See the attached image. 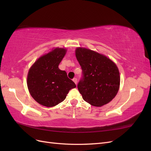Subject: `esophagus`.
I'll return each mask as SVG.
<instances>
[{"mask_svg":"<svg viewBox=\"0 0 151 151\" xmlns=\"http://www.w3.org/2000/svg\"><path fill=\"white\" fill-rule=\"evenodd\" d=\"M72 80H73V81H74V83H75V84H77V78H76V77H74V79H73Z\"/></svg>","mask_w":151,"mask_h":151,"instance_id":"obj_1","label":"esophagus"}]
</instances>
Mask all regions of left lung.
Masks as SVG:
<instances>
[{
	"label": "left lung",
	"instance_id": "1",
	"mask_svg": "<svg viewBox=\"0 0 151 151\" xmlns=\"http://www.w3.org/2000/svg\"><path fill=\"white\" fill-rule=\"evenodd\" d=\"M76 56L83 70L77 88L83 99L94 106L111 101L120 83L115 63L106 56L83 48L76 49Z\"/></svg>",
	"mask_w": 151,
	"mask_h": 151
}]
</instances>
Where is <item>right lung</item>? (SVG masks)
Returning <instances> with one entry per match:
<instances>
[{
  "label": "right lung",
  "instance_id": "right-lung-1",
  "mask_svg": "<svg viewBox=\"0 0 151 151\" xmlns=\"http://www.w3.org/2000/svg\"><path fill=\"white\" fill-rule=\"evenodd\" d=\"M67 50L56 48L36 60L29 70L27 84L31 96L43 106L52 107L62 102L76 85L58 65Z\"/></svg>",
  "mask_w": 151,
  "mask_h": 151
}]
</instances>
